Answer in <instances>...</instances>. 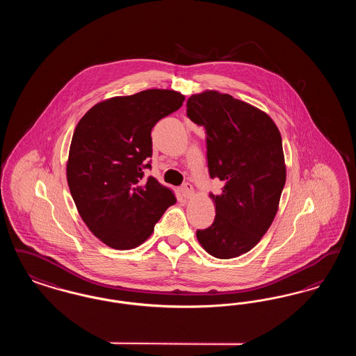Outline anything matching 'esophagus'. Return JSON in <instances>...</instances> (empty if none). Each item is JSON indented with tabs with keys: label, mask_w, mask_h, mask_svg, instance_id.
<instances>
[{
	"label": "esophagus",
	"mask_w": 356,
	"mask_h": 356,
	"mask_svg": "<svg viewBox=\"0 0 356 356\" xmlns=\"http://www.w3.org/2000/svg\"><path fill=\"white\" fill-rule=\"evenodd\" d=\"M180 192H181V195H183L186 199H189V197H192V195H193V186H191L189 183H186V184H183V186H180Z\"/></svg>",
	"instance_id": "obj_1"
}]
</instances>
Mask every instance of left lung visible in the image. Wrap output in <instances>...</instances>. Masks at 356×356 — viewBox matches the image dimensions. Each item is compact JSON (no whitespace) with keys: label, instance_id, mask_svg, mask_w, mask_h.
<instances>
[{"label":"left lung","instance_id":"1","mask_svg":"<svg viewBox=\"0 0 356 356\" xmlns=\"http://www.w3.org/2000/svg\"><path fill=\"white\" fill-rule=\"evenodd\" d=\"M186 116L204 127L216 207L211 227L197 229L204 250L218 259L248 252L268 231L286 184L282 136L271 118L229 95L207 90L186 102Z\"/></svg>","mask_w":356,"mask_h":356}]
</instances>
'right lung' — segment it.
<instances>
[{
	"label": "right lung",
	"mask_w": 356,
	"mask_h": 356,
	"mask_svg": "<svg viewBox=\"0 0 356 356\" xmlns=\"http://www.w3.org/2000/svg\"><path fill=\"white\" fill-rule=\"evenodd\" d=\"M186 97L148 89L96 104L79 121L69 149L67 179L77 211L106 245L131 250L152 235L154 224L176 203L151 170V132Z\"/></svg>",
	"instance_id": "1"
}]
</instances>
